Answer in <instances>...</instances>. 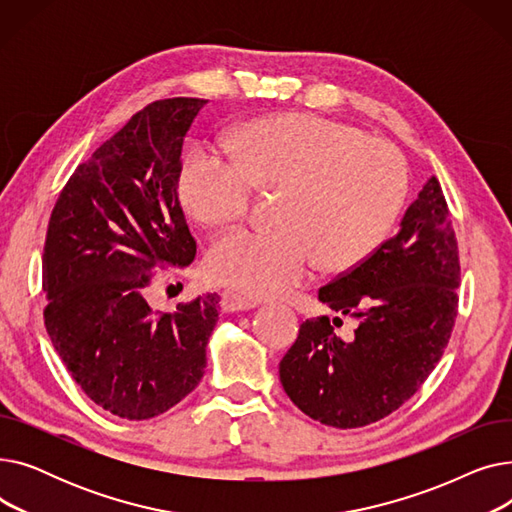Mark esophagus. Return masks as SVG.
I'll list each match as a JSON object with an SVG mask.
<instances>
[{"instance_id": "34e87169", "label": "esophagus", "mask_w": 512, "mask_h": 512, "mask_svg": "<svg viewBox=\"0 0 512 512\" xmlns=\"http://www.w3.org/2000/svg\"><path fill=\"white\" fill-rule=\"evenodd\" d=\"M257 305H259L257 301L242 299V297H238V294H234V292H224V294H222V301H220V307H222L224 313L249 311V309H255Z\"/></svg>"}]
</instances>
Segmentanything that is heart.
I'll list each match as a JSON object with an SVG mask.
<instances>
[{
    "label": "heart",
    "mask_w": 512,
    "mask_h": 512,
    "mask_svg": "<svg viewBox=\"0 0 512 512\" xmlns=\"http://www.w3.org/2000/svg\"><path fill=\"white\" fill-rule=\"evenodd\" d=\"M229 161L197 149L184 159L180 203L201 226L224 230L247 218L253 191H274V230L215 242L205 276L261 301L303 284L317 263L338 274L365 261L396 222L407 164L388 141L317 114H278L238 126Z\"/></svg>",
    "instance_id": "1"
}]
</instances>
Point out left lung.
Listing matches in <instances>:
<instances>
[{
    "mask_svg": "<svg viewBox=\"0 0 512 512\" xmlns=\"http://www.w3.org/2000/svg\"><path fill=\"white\" fill-rule=\"evenodd\" d=\"M461 263L436 176L405 211L396 236L319 288V301L355 317L342 340L328 315L307 319L280 361L284 392L305 415L338 429L396 411L442 359L459 309Z\"/></svg>",
    "mask_w": 512,
    "mask_h": 512,
    "instance_id": "1",
    "label": "left lung"
}]
</instances>
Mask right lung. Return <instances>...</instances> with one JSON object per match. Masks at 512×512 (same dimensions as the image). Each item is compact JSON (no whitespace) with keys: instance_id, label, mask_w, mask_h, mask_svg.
<instances>
[{"instance_id":"right-lung-1","label":"right lung","mask_w":512,"mask_h":512,"mask_svg":"<svg viewBox=\"0 0 512 512\" xmlns=\"http://www.w3.org/2000/svg\"><path fill=\"white\" fill-rule=\"evenodd\" d=\"M205 99H159L80 164L43 247L45 328L72 380L122 419L166 413L197 388L218 294L153 311L157 270L197 255L178 201L182 143Z\"/></svg>"}]
</instances>
